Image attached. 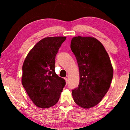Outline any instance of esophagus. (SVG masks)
Segmentation results:
<instances>
[{"label":"esophagus","instance_id":"esophagus-1","mask_svg":"<svg viewBox=\"0 0 130 130\" xmlns=\"http://www.w3.org/2000/svg\"><path fill=\"white\" fill-rule=\"evenodd\" d=\"M65 80H66V85H67V83H68V79L67 78H65Z\"/></svg>","mask_w":130,"mask_h":130}]
</instances>
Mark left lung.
I'll use <instances>...</instances> for the list:
<instances>
[{
	"instance_id": "left-lung-1",
	"label": "left lung",
	"mask_w": 130,
	"mask_h": 130,
	"mask_svg": "<svg viewBox=\"0 0 130 130\" xmlns=\"http://www.w3.org/2000/svg\"><path fill=\"white\" fill-rule=\"evenodd\" d=\"M70 48L79 69L77 88L72 90L74 102L85 109L92 108L102 100L109 90L113 67L104 45L91 37H73Z\"/></svg>"
}]
</instances>
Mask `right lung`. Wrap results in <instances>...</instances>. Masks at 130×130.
I'll return each mask as SVG.
<instances>
[{"instance_id": "obj_1", "label": "right lung", "mask_w": 130, "mask_h": 130, "mask_svg": "<svg viewBox=\"0 0 130 130\" xmlns=\"http://www.w3.org/2000/svg\"><path fill=\"white\" fill-rule=\"evenodd\" d=\"M66 37H46L35 44L24 60L22 83L37 106L48 108L58 101L65 80L55 72V58Z\"/></svg>"}]
</instances>
